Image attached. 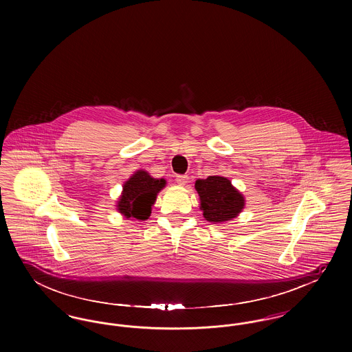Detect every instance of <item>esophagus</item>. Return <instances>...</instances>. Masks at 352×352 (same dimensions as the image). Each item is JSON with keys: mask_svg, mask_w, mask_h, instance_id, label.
<instances>
[{"mask_svg": "<svg viewBox=\"0 0 352 352\" xmlns=\"http://www.w3.org/2000/svg\"><path fill=\"white\" fill-rule=\"evenodd\" d=\"M175 181H177V184H179V186H184V184L188 182V177L187 175H177Z\"/></svg>", "mask_w": 352, "mask_h": 352, "instance_id": "esophagus-1", "label": "esophagus"}]
</instances>
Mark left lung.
<instances>
[{
    "label": "left lung",
    "mask_w": 352,
    "mask_h": 352,
    "mask_svg": "<svg viewBox=\"0 0 352 352\" xmlns=\"http://www.w3.org/2000/svg\"><path fill=\"white\" fill-rule=\"evenodd\" d=\"M195 188L199 194L203 217L214 224L232 220L244 208V197L224 177L210 175L206 179H198Z\"/></svg>",
    "instance_id": "1"
}]
</instances>
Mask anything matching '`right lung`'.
Listing matches in <instances>:
<instances>
[{
    "label": "right lung",
    "instance_id": "right-lung-1",
    "mask_svg": "<svg viewBox=\"0 0 352 352\" xmlns=\"http://www.w3.org/2000/svg\"><path fill=\"white\" fill-rule=\"evenodd\" d=\"M166 186L164 178L157 179L145 170H138L122 186V192L118 201V210L126 219L146 220L151 217V206L157 194Z\"/></svg>",
    "mask_w": 352,
    "mask_h": 352
}]
</instances>
